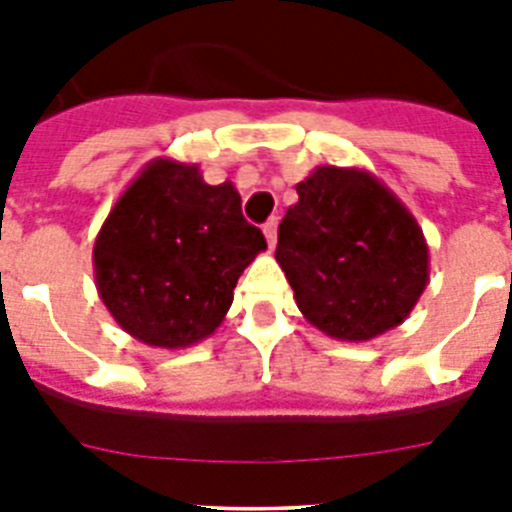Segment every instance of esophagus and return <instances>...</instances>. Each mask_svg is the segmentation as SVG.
I'll return each instance as SVG.
<instances>
[{"instance_id":"1","label":"esophagus","mask_w":512,"mask_h":512,"mask_svg":"<svg viewBox=\"0 0 512 512\" xmlns=\"http://www.w3.org/2000/svg\"><path fill=\"white\" fill-rule=\"evenodd\" d=\"M277 225H279L277 217H269V220L264 223V235H266V243H269V248L277 246Z\"/></svg>"}]
</instances>
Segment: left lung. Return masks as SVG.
<instances>
[{
  "instance_id": "8db88e82",
  "label": "left lung",
  "mask_w": 512,
  "mask_h": 512,
  "mask_svg": "<svg viewBox=\"0 0 512 512\" xmlns=\"http://www.w3.org/2000/svg\"><path fill=\"white\" fill-rule=\"evenodd\" d=\"M297 197L274 256L307 323L351 343L405 323L428 284L413 212L374 174L341 166H318Z\"/></svg>"
}]
</instances>
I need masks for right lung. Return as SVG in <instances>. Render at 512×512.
<instances>
[{
    "label": "right lung",
    "instance_id": "obj_1",
    "mask_svg": "<svg viewBox=\"0 0 512 512\" xmlns=\"http://www.w3.org/2000/svg\"><path fill=\"white\" fill-rule=\"evenodd\" d=\"M264 248L233 184L212 187L197 164L153 158L99 228L94 282L125 333L174 351L215 333Z\"/></svg>",
    "mask_w": 512,
    "mask_h": 512
}]
</instances>
